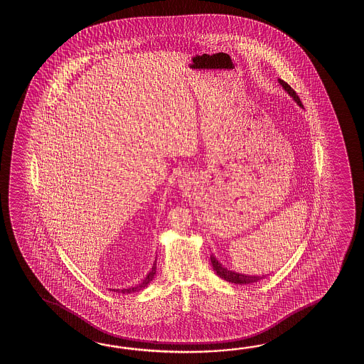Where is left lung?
<instances>
[{"label":"left lung","instance_id":"8db88e82","mask_svg":"<svg viewBox=\"0 0 364 364\" xmlns=\"http://www.w3.org/2000/svg\"><path fill=\"white\" fill-rule=\"evenodd\" d=\"M279 85L284 87V90L294 99L295 102L303 108L302 101H301L299 96L296 95L294 90H293L290 85H287V82H284L282 79H279ZM210 263H212L213 269L216 271L217 274H218L221 279H226V281H229V282H232V284H238V285H242V284H252V282H257V281H260V279L265 277V276H246V274H242V273H235V272L229 271V269H226L225 267H223L221 264L218 263V260H217L216 257L213 255H210Z\"/></svg>","mask_w":364,"mask_h":364}]
</instances>
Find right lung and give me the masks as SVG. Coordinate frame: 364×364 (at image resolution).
Wrapping results in <instances>:
<instances>
[{
	"label": "right lung",
	"mask_w": 364,
	"mask_h": 364,
	"mask_svg": "<svg viewBox=\"0 0 364 364\" xmlns=\"http://www.w3.org/2000/svg\"><path fill=\"white\" fill-rule=\"evenodd\" d=\"M156 274V262L155 264H154V267H152V269L149 271V273L147 274V277L146 279H143L141 282H140L139 285L138 287H130V289H122V290H119V289H114V291H118V293H122V294H129V293H132V291H138V290H140V289H143V287H147L148 284L154 279V277H155Z\"/></svg>",
	"instance_id": "right-lung-1"
}]
</instances>
